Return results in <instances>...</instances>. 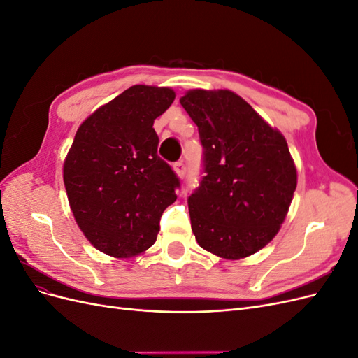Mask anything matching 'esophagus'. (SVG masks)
<instances>
[{"instance_id": "obj_1", "label": "esophagus", "mask_w": 358, "mask_h": 358, "mask_svg": "<svg viewBox=\"0 0 358 358\" xmlns=\"http://www.w3.org/2000/svg\"><path fill=\"white\" fill-rule=\"evenodd\" d=\"M173 170H175V173L179 178H183V176H185L187 167H185V164H183V162H176V164L173 166Z\"/></svg>"}]
</instances>
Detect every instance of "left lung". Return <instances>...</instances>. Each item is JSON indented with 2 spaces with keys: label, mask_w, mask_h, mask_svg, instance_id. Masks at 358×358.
Here are the masks:
<instances>
[{
  "label": "left lung",
  "mask_w": 358,
  "mask_h": 358,
  "mask_svg": "<svg viewBox=\"0 0 358 358\" xmlns=\"http://www.w3.org/2000/svg\"><path fill=\"white\" fill-rule=\"evenodd\" d=\"M180 104L199 127L203 180L188 199L197 243L225 259L246 258L280 230L297 187L282 133L229 90H191Z\"/></svg>",
  "instance_id": "left-lung-1"
}]
</instances>
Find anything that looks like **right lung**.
Returning <instances> with one entry per match:
<instances>
[{
    "label": "right lung",
    "instance_id": "1",
    "mask_svg": "<svg viewBox=\"0 0 358 358\" xmlns=\"http://www.w3.org/2000/svg\"><path fill=\"white\" fill-rule=\"evenodd\" d=\"M164 86L134 85L80 124L64 159V185L86 239L115 258L152 246L179 179L158 154L154 121L175 100Z\"/></svg>",
    "mask_w": 358,
    "mask_h": 358
}]
</instances>
